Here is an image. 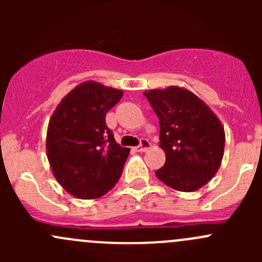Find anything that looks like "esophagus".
I'll return each mask as SVG.
<instances>
[{"mask_svg":"<svg viewBox=\"0 0 262 262\" xmlns=\"http://www.w3.org/2000/svg\"><path fill=\"white\" fill-rule=\"evenodd\" d=\"M150 147V143L147 141V139H142L141 144H139L138 147H136L134 149L137 150V152H146L148 148Z\"/></svg>","mask_w":262,"mask_h":262,"instance_id":"1","label":"esophagus"}]
</instances>
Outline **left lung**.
<instances>
[{"label":"left lung","instance_id":"1","mask_svg":"<svg viewBox=\"0 0 262 262\" xmlns=\"http://www.w3.org/2000/svg\"><path fill=\"white\" fill-rule=\"evenodd\" d=\"M160 120V147L166 153L156 176L179 191H196L215 176L226 134L219 118L202 99L179 86L144 92Z\"/></svg>","mask_w":262,"mask_h":262}]
</instances>
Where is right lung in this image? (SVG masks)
<instances>
[{
	"label": "right lung",
	"instance_id": "add662e5",
	"mask_svg": "<svg viewBox=\"0 0 262 262\" xmlns=\"http://www.w3.org/2000/svg\"><path fill=\"white\" fill-rule=\"evenodd\" d=\"M123 91L84 81L55 107L47 130V157L55 180L78 199H96L115 186L130 149L115 142L105 115Z\"/></svg>",
	"mask_w": 262,
	"mask_h": 262
}]
</instances>
